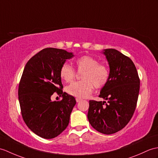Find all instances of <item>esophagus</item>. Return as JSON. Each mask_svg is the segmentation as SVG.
<instances>
[{
  "label": "esophagus",
  "instance_id": "1",
  "mask_svg": "<svg viewBox=\"0 0 158 158\" xmlns=\"http://www.w3.org/2000/svg\"><path fill=\"white\" fill-rule=\"evenodd\" d=\"M82 100V99H81V98H76V102H81Z\"/></svg>",
  "mask_w": 158,
  "mask_h": 158
}]
</instances>
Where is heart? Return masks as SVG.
<instances>
[{
    "label": "heart",
    "instance_id": "1",
    "mask_svg": "<svg viewBox=\"0 0 158 158\" xmlns=\"http://www.w3.org/2000/svg\"><path fill=\"white\" fill-rule=\"evenodd\" d=\"M78 72H82L81 81L73 82L66 87V91L72 96L86 98L93 91L94 86L101 88L107 83L109 77L108 68L99 64L96 58L90 56H83L75 61ZM60 76L65 82H70L75 76V71L70 64L65 63L60 70Z\"/></svg>",
    "mask_w": 158,
    "mask_h": 158
}]
</instances>
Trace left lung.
<instances>
[{
    "mask_svg": "<svg viewBox=\"0 0 158 158\" xmlns=\"http://www.w3.org/2000/svg\"><path fill=\"white\" fill-rule=\"evenodd\" d=\"M110 73L99 97L107 101H89L87 118L100 133L110 135L123 129L133 116L138 100L140 80L131 58L113 48L104 49Z\"/></svg>",
    "mask_w": 158,
    "mask_h": 158,
    "instance_id": "obj_1",
    "label": "left lung"
}]
</instances>
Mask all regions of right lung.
Segmentation results:
<instances>
[{"label": "right lung", "mask_w": 158, "mask_h": 158, "mask_svg": "<svg viewBox=\"0 0 158 158\" xmlns=\"http://www.w3.org/2000/svg\"><path fill=\"white\" fill-rule=\"evenodd\" d=\"M73 52L48 48L34 55L25 64L19 85L18 96L22 117L32 132L44 139H53L67 127L75 98L66 92L60 70ZM57 92L60 101L51 96Z\"/></svg>", "instance_id": "obj_1"}]
</instances>
